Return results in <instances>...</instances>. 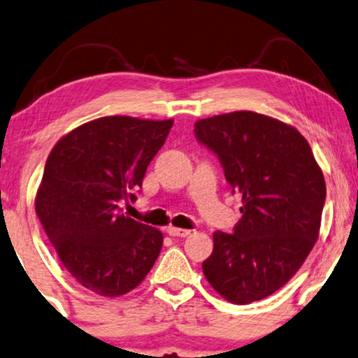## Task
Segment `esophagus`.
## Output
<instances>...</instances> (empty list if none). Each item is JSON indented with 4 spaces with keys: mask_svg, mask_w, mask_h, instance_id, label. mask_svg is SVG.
Instances as JSON below:
<instances>
[{
    "mask_svg": "<svg viewBox=\"0 0 358 358\" xmlns=\"http://www.w3.org/2000/svg\"><path fill=\"white\" fill-rule=\"evenodd\" d=\"M167 234L172 237H187L191 231L187 229H179V227H167Z\"/></svg>",
    "mask_w": 358,
    "mask_h": 358,
    "instance_id": "1",
    "label": "esophagus"
}]
</instances>
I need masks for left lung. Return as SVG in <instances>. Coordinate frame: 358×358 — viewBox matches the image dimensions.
Segmentation results:
<instances>
[{"instance_id":"8db88e82","label":"left lung","mask_w":358,"mask_h":358,"mask_svg":"<svg viewBox=\"0 0 358 358\" xmlns=\"http://www.w3.org/2000/svg\"><path fill=\"white\" fill-rule=\"evenodd\" d=\"M194 132L242 197L241 220L232 234L214 232L202 272L229 302L262 301L292 279L319 237L324 174L301 132L264 114L201 119Z\"/></svg>"}]
</instances>
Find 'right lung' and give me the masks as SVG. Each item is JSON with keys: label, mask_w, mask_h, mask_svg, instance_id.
Instances as JSON below:
<instances>
[{"label": "right lung", "mask_w": 358, "mask_h": 358, "mask_svg": "<svg viewBox=\"0 0 358 358\" xmlns=\"http://www.w3.org/2000/svg\"><path fill=\"white\" fill-rule=\"evenodd\" d=\"M172 119L108 116L57 141L44 166L36 214L63 266L103 297L136 289L156 262L162 232L119 213L134 201Z\"/></svg>", "instance_id": "1"}]
</instances>
